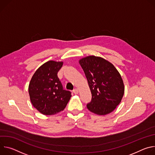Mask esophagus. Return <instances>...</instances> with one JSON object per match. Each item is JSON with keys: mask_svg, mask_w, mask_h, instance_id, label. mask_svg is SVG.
I'll list each match as a JSON object with an SVG mask.
<instances>
[{"mask_svg": "<svg viewBox=\"0 0 155 155\" xmlns=\"http://www.w3.org/2000/svg\"><path fill=\"white\" fill-rule=\"evenodd\" d=\"M73 93H74V94H78V92H79V91H78V89H74L73 91Z\"/></svg>", "mask_w": 155, "mask_h": 155, "instance_id": "esophagus-1", "label": "esophagus"}]
</instances>
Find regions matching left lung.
Returning a JSON list of instances; mask_svg holds the SVG:
<instances>
[{
	"mask_svg": "<svg viewBox=\"0 0 155 155\" xmlns=\"http://www.w3.org/2000/svg\"><path fill=\"white\" fill-rule=\"evenodd\" d=\"M92 94L87 109L98 115L111 113L121 102L124 85L114 65L101 57L88 56L79 60Z\"/></svg>",
	"mask_w": 155,
	"mask_h": 155,
	"instance_id": "left-lung-1",
	"label": "left lung"
}]
</instances>
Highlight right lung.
Instances as JSON below:
<instances>
[{"label": "right lung", "mask_w": 155, "mask_h": 155, "mask_svg": "<svg viewBox=\"0 0 155 155\" xmlns=\"http://www.w3.org/2000/svg\"><path fill=\"white\" fill-rule=\"evenodd\" d=\"M62 61L50 60L41 66L33 74L29 85V94L34 107L45 115L63 111L71 97L64 90L57 74Z\"/></svg>", "instance_id": "add662e5"}]
</instances>
